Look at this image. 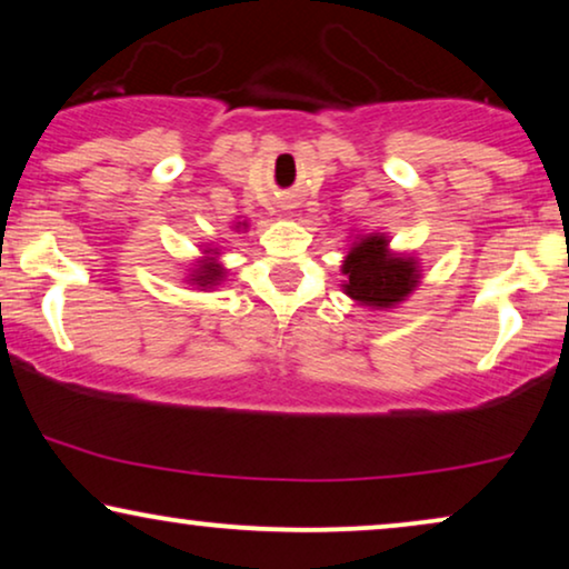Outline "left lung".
Here are the masks:
<instances>
[{"label": "left lung", "instance_id": "8db88e82", "mask_svg": "<svg viewBox=\"0 0 569 569\" xmlns=\"http://www.w3.org/2000/svg\"><path fill=\"white\" fill-rule=\"evenodd\" d=\"M349 298L372 308H391L401 302L417 284V267L411 259L386 251L383 236H368L355 243L345 259Z\"/></svg>", "mask_w": 569, "mask_h": 569}]
</instances>
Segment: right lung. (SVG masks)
<instances>
[{
    "mask_svg": "<svg viewBox=\"0 0 569 569\" xmlns=\"http://www.w3.org/2000/svg\"><path fill=\"white\" fill-rule=\"evenodd\" d=\"M220 277H222V271H220V267H217V263H204V267L199 269V274H197V279H193V282H199L201 287H209V284H214Z\"/></svg>",
    "mask_w": 569,
    "mask_h": 569,
    "instance_id": "add662e5",
    "label": "right lung"
}]
</instances>
